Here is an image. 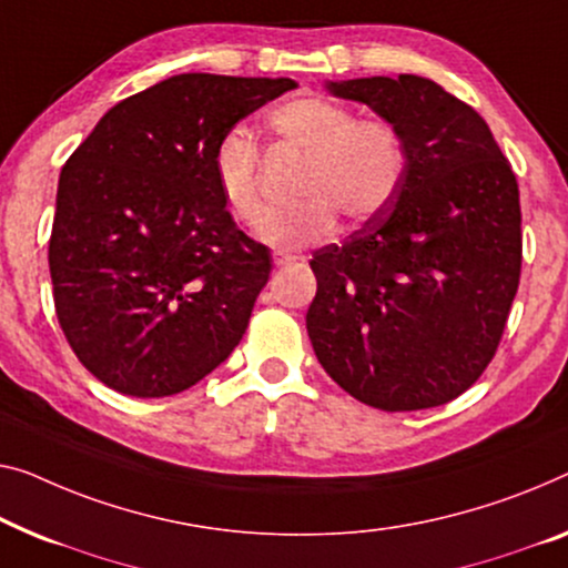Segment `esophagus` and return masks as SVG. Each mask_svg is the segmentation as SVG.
<instances>
[{
    "mask_svg": "<svg viewBox=\"0 0 568 568\" xmlns=\"http://www.w3.org/2000/svg\"><path fill=\"white\" fill-rule=\"evenodd\" d=\"M295 260H298V257H295V255H285V252H275V255H273V262H275V265H277V267L293 265V262H295Z\"/></svg>",
    "mask_w": 568,
    "mask_h": 568,
    "instance_id": "34e87169",
    "label": "esophagus"
}]
</instances>
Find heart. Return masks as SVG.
<instances>
[{
    "label": "heart",
    "mask_w": 568,
    "mask_h": 568,
    "mask_svg": "<svg viewBox=\"0 0 568 568\" xmlns=\"http://www.w3.org/2000/svg\"><path fill=\"white\" fill-rule=\"evenodd\" d=\"M262 132L277 150L301 152L295 196L298 206L273 214L260 240L281 252L326 242L336 232L338 211L349 222H369L390 209L408 175V145L400 126L385 116H359L342 101L306 94L281 101L262 116ZM219 199L242 226L265 216L260 160L242 130L219 138L211 152Z\"/></svg>",
    "instance_id": "1"
}]
</instances>
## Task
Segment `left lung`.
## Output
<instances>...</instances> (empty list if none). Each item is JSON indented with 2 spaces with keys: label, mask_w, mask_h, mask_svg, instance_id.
Masks as SVG:
<instances>
[{
  "label": "left lung",
  "mask_w": 568,
  "mask_h": 568,
  "mask_svg": "<svg viewBox=\"0 0 568 568\" xmlns=\"http://www.w3.org/2000/svg\"><path fill=\"white\" fill-rule=\"evenodd\" d=\"M400 126L390 209L313 252L306 328L321 367L372 408H436L493 362L520 283L518 181L487 122L423 75L326 81Z\"/></svg>",
  "instance_id": "left-lung-1"
}]
</instances>
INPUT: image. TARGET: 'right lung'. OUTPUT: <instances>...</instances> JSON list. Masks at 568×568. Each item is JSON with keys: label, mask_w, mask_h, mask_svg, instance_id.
Instances as JSON below:
<instances>
[{"label": "right lung", "mask_w": 568, "mask_h": 568, "mask_svg": "<svg viewBox=\"0 0 568 568\" xmlns=\"http://www.w3.org/2000/svg\"><path fill=\"white\" fill-rule=\"evenodd\" d=\"M293 79L181 73L120 101L65 160L48 262L58 324L132 397L189 390L247 332L273 257L211 175L219 138Z\"/></svg>", "instance_id": "obj_1"}]
</instances>
